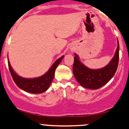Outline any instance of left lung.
Instances as JSON below:
<instances>
[{"mask_svg":"<svg viewBox=\"0 0 129 129\" xmlns=\"http://www.w3.org/2000/svg\"><path fill=\"white\" fill-rule=\"evenodd\" d=\"M119 50L118 41V47L113 59L106 67L97 70L87 67L80 61L78 56L75 54L73 72L78 82L82 87L93 90L98 89L107 84L116 72L119 62Z\"/></svg>","mask_w":129,"mask_h":129,"instance_id":"8db88e82","label":"left lung"}]
</instances>
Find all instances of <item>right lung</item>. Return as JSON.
Returning a JSON list of instances; mask_svg holds the SVG:
<instances>
[{"label":"right lung","instance_id":"right-lung-1","mask_svg":"<svg viewBox=\"0 0 129 129\" xmlns=\"http://www.w3.org/2000/svg\"><path fill=\"white\" fill-rule=\"evenodd\" d=\"M63 58V56H61L60 58L56 60L55 62L53 63V66L49 69V70L44 75L36 78H32V79H27V78H22L19 76L13 70L12 67L10 66L8 59V63L9 70H10L13 81L20 89L31 93L39 94L48 89L54 78L55 70Z\"/></svg>","mask_w":129,"mask_h":129}]
</instances>
